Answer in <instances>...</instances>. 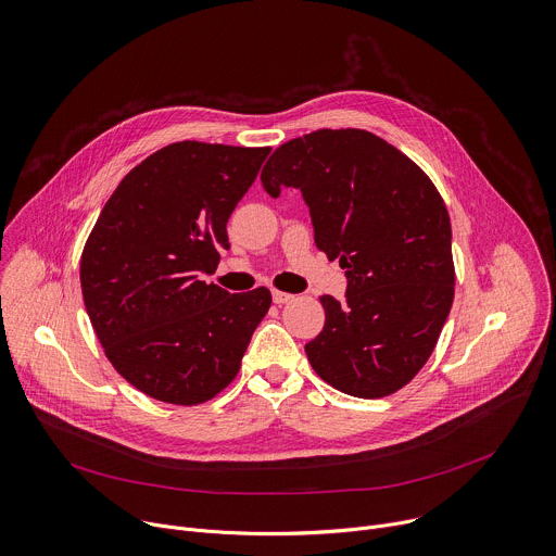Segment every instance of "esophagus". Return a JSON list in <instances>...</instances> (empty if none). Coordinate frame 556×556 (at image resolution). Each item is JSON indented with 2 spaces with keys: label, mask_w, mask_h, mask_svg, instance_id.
I'll list each match as a JSON object with an SVG mask.
<instances>
[{
  "label": "esophagus",
  "mask_w": 556,
  "mask_h": 556,
  "mask_svg": "<svg viewBox=\"0 0 556 556\" xmlns=\"http://www.w3.org/2000/svg\"><path fill=\"white\" fill-rule=\"evenodd\" d=\"M273 301H275L277 305H283V303L292 301V294H288V292H281V290H273Z\"/></svg>",
  "instance_id": "esophagus-1"
}]
</instances>
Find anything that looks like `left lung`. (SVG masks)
<instances>
[{
	"label": "left lung",
	"mask_w": 556,
	"mask_h": 556,
	"mask_svg": "<svg viewBox=\"0 0 556 556\" xmlns=\"http://www.w3.org/2000/svg\"><path fill=\"white\" fill-rule=\"evenodd\" d=\"M279 198L301 189L314 242L345 268V301L321 296L326 326L305 345L312 369L356 399H384L425 367L455 294L451 219L431 178L365 129L283 142L262 172Z\"/></svg>",
	"instance_id": "obj_1"
}]
</instances>
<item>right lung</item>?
<instances>
[{
  "mask_svg": "<svg viewBox=\"0 0 556 556\" xmlns=\"http://www.w3.org/2000/svg\"><path fill=\"white\" fill-rule=\"evenodd\" d=\"M268 153L198 140L157 149L121 180L88 237L81 290L92 328L114 369L155 401L215 399L273 303L264 286L230 294L202 281Z\"/></svg>",
  "mask_w": 556,
  "mask_h": 556,
  "instance_id": "right-lung-1",
  "label": "right lung"
}]
</instances>
